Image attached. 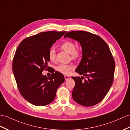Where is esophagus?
Segmentation results:
<instances>
[{"label":"esophagus","instance_id":"34e87169","mask_svg":"<svg viewBox=\"0 0 130 130\" xmlns=\"http://www.w3.org/2000/svg\"><path fill=\"white\" fill-rule=\"evenodd\" d=\"M71 77L70 76H68V75H64V78H65V80H67L68 79H70Z\"/></svg>","mask_w":130,"mask_h":130}]
</instances>
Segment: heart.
Listing matches in <instances>:
<instances>
[{"label":"heart","mask_w":130,"mask_h":130,"mask_svg":"<svg viewBox=\"0 0 130 130\" xmlns=\"http://www.w3.org/2000/svg\"><path fill=\"white\" fill-rule=\"evenodd\" d=\"M61 48L69 54L72 55L73 58L76 59L80 55V51L78 48H75L74 43L72 41L67 40L61 45ZM48 58L51 61H55L56 59V51L53 48H51L48 52ZM73 67L71 64H61L57 67V70L59 73L63 74H68L69 73Z\"/></svg>","instance_id":"b5f03b06"}]
</instances>
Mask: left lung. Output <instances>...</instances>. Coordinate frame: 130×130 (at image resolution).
<instances>
[{"label":"left lung","mask_w":130,"mask_h":130,"mask_svg":"<svg viewBox=\"0 0 130 130\" xmlns=\"http://www.w3.org/2000/svg\"><path fill=\"white\" fill-rule=\"evenodd\" d=\"M68 37L79 42L82 57L75 72L80 77H72L75 86L72 97L84 106L96 105L103 100L113 83L115 63L107 43L96 35L84 31H71ZM83 76L87 80H83Z\"/></svg>","instance_id":"1"}]
</instances>
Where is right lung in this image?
Instances as JSON below:
<instances>
[{"mask_svg":"<svg viewBox=\"0 0 130 130\" xmlns=\"http://www.w3.org/2000/svg\"><path fill=\"white\" fill-rule=\"evenodd\" d=\"M66 32L39 33L24 39L16 51L12 62L16 82L21 95L34 105L45 106L52 103L57 90L64 82V76L57 71L49 77L43 75L42 72L48 69L51 47Z\"/></svg>","mask_w":130,"mask_h":130,"instance_id":"add662e5","label":"right lung"}]
</instances>
